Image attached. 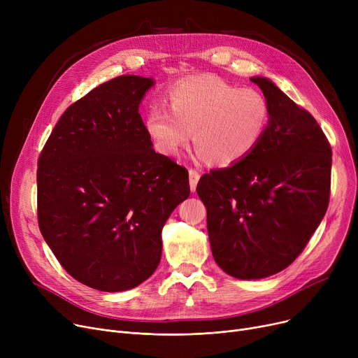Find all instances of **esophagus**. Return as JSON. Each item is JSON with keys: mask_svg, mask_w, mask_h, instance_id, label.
<instances>
[{"mask_svg": "<svg viewBox=\"0 0 358 358\" xmlns=\"http://www.w3.org/2000/svg\"><path fill=\"white\" fill-rule=\"evenodd\" d=\"M189 178H190V189H192V192H196L197 182L200 180V174H199L197 169H193V168L189 169Z\"/></svg>", "mask_w": 358, "mask_h": 358, "instance_id": "obj_1", "label": "esophagus"}]
</instances>
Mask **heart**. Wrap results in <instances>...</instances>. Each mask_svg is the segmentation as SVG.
Masks as SVG:
<instances>
[{"mask_svg": "<svg viewBox=\"0 0 358 358\" xmlns=\"http://www.w3.org/2000/svg\"><path fill=\"white\" fill-rule=\"evenodd\" d=\"M168 104H154L145 127L164 155H177L192 141L213 165H232L248 157L266 134L270 106L252 88H239L217 77H193L174 84Z\"/></svg>", "mask_w": 358, "mask_h": 358, "instance_id": "obj_1", "label": "heart"}]
</instances>
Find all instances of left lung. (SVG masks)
<instances>
[{
	"label": "left lung",
	"mask_w": 358,
	"mask_h": 358,
	"mask_svg": "<svg viewBox=\"0 0 358 358\" xmlns=\"http://www.w3.org/2000/svg\"><path fill=\"white\" fill-rule=\"evenodd\" d=\"M270 106L266 134L252 152L201 176L217 266L257 280L289 267L324 219L331 193V145L313 116L273 81L251 78Z\"/></svg>",
	"instance_id": "8db88e82"
}]
</instances>
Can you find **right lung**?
Returning <instances> with one entry per match:
<instances>
[{
    "mask_svg": "<svg viewBox=\"0 0 358 358\" xmlns=\"http://www.w3.org/2000/svg\"><path fill=\"white\" fill-rule=\"evenodd\" d=\"M152 78L122 75L71 104L37 162L41 232L80 283L139 286L157 270L161 232L190 196L187 169L157 154L139 115Z\"/></svg>",
    "mask_w": 358,
    "mask_h": 358,
    "instance_id": "add662e5",
    "label": "right lung"
}]
</instances>
